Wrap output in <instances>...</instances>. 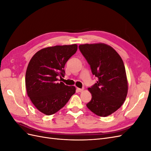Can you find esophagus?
<instances>
[{"label": "esophagus", "instance_id": "1", "mask_svg": "<svg viewBox=\"0 0 151 151\" xmlns=\"http://www.w3.org/2000/svg\"><path fill=\"white\" fill-rule=\"evenodd\" d=\"M84 90V89L83 88V89H81V88H77V91H78V92H82V91H83Z\"/></svg>", "mask_w": 151, "mask_h": 151}]
</instances>
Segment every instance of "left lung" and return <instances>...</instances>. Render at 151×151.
Wrapping results in <instances>:
<instances>
[{
    "label": "left lung",
    "instance_id": "8db88e82",
    "mask_svg": "<svg viewBox=\"0 0 151 151\" xmlns=\"http://www.w3.org/2000/svg\"><path fill=\"white\" fill-rule=\"evenodd\" d=\"M98 81L88 90L92 98L86 104L99 116H107L119 109L125 101L128 81L124 63L116 50L99 43L79 46Z\"/></svg>",
    "mask_w": 151,
    "mask_h": 151
}]
</instances>
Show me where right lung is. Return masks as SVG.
Listing matches in <instances>:
<instances>
[{
	"label": "right lung",
	"instance_id": "1",
	"mask_svg": "<svg viewBox=\"0 0 151 151\" xmlns=\"http://www.w3.org/2000/svg\"><path fill=\"white\" fill-rule=\"evenodd\" d=\"M77 50V45H57L44 48L30 60L26 72L28 96L37 109L51 115L60 110L76 93V87L59 82L64 77L66 62Z\"/></svg>",
	"mask_w": 151,
	"mask_h": 151
}]
</instances>
